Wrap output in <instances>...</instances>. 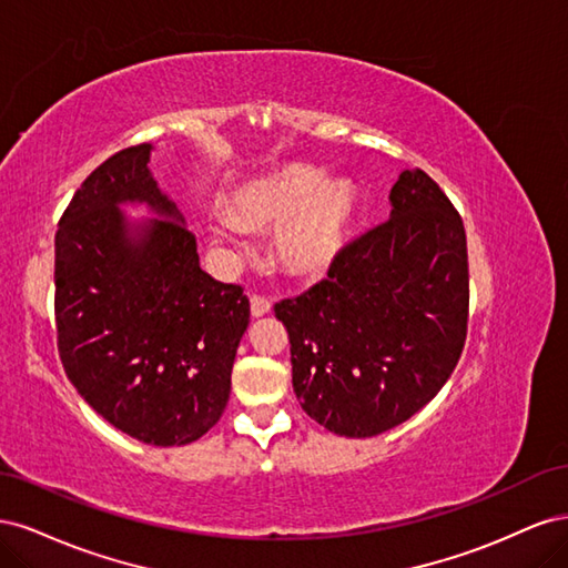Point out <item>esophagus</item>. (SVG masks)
Here are the masks:
<instances>
[{"mask_svg":"<svg viewBox=\"0 0 568 568\" xmlns=\"http://www.w3.org/2000/svg\"><path fill=\"white\" fill-rule=\"evenodd\" d=\"M272 311V303L263 296H253L251 298V315L257 320V317H265L267 313Z\"/></svg>","mask_w":568,"mask_h":568,"instance_id":"34e87169","label":"esophagus"}]
</instances>
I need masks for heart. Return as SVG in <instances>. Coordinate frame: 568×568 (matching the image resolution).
I'll return each mask as SVG.
<instances>
[{
  "label": "heart",
  "mask_w": 568,
  "mask_h": 568,
  "mask_svg": "<svg viewBox=\"0 0 568 568\" xmlns=\"http://www.w3.org/2000/svg\"><path fill=\"white\" fill-rule=\"evenodd\" d=\"M357 189L326 178L317 165L291 161L257 175L227 196L225 215L211 225L220 246L239 230H272V261L294 280H320L341 261L357 217Z\"/></svg>",
  "instance_id": "1"
}]
</instances>
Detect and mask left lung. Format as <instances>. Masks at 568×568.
<instances>
[{
    "label": "left lung",
    "mask_w": 568,
    "mask_h": 568,
    "mask_svg": "<svg viewBox=\"0 0 568 568\" xmlns=\"http://www.w3.org/2000/svg\"><path fill=\"white\" fill-rule=\"evenodd\" d=\"M390 217L326 280L274 305L301 407L332 434L403 424L450 379L467 338L469 265L459 213L424 170H403Z\"/></svg>",
    "instance_id": "obj_1"
}]
</instances>
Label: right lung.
<instances>
[{
  "label": "right lung",
  "instance_id": "1",
  "mask_svg": "<svg viewBox=\"0 0 568 568\" xmlns=\"http://www.w3.org/2000/svg\"><path fill=\"white\" fill-rule=\"evenodd\" d=\"M151 144L82 182L57 232V334L68 379L120 432L168 448L217 424L251 307L199 265L184 215L151 175ZM123 204H144L130 221Z\"/></svg>",
  "mask_w": 568,
  "mask_h": 568
}]
</instances>
